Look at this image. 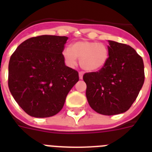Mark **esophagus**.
Returning a JSON list of instances; mask_svg holds the SVG:
<instances>
[{"label":"esophagus","instance_id":"34e87169","mask_svg":"<svg viewBox=\"0 0 152 152\" xmlns=\"http://www.w3.org/2000/svg\"><path fill=\"white\" fill-rule=\"evenodd\" d=\"M83 75H84V72H79V78L82 79Z\"/></svg>","mask_w":152,"mask_h":152}]
</instances>
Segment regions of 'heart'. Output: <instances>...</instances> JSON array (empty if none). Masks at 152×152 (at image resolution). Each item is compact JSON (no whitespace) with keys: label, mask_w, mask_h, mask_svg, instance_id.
<instances>
[{"label":"heart","mask_w":152,"mask_h":152,"mask_svg":"<svg viewBox=\"0 0 152 152\" xmlns=\"http://www.w3.org/2000/svg\"><path fill=\"white\" fill-rule=\"evenodd\" d=\"M109 49L102 42L91 41H78L73 43L71 48L63 50V57L67 65L75 67L77 58L80 66L88 72H96L102 69L108 61Z\"/></svg>","instance_id":"obj_1"}]
</instances>
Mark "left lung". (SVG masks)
<instances>
[{"mask_svg": "<svg viewBox=\"0 0 152 152\" xmlns=\"http://www.w3.org/2000/svg\"><path fill=\"white\" fill-rule=\"evenodd\" d=\"M108 61L102 69L85 73L86 96L91 108L106 116L131 107L145 80L142 57L129 45L109 40Z\"/></svg>", "mask_w": 152, "mask_h": 152, "instance_id": "left-lung-1", "label": "left lung"}]
</instances>
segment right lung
<instances>
[{
    "label": "right lung",
    "instance_id": "add662e5",
    "mask_svg": "<svg viewBox=\"0 0 152 152\" xmlns=\"http://www.w3.org/2000/svg\"><path fill=\"white\" fill-rule=\"evenodd\" d=\"M68 39L50 35L32 37L10 57L8 87L29 116L45 118L57 114L78 81V72L64 64L62 52Z\"/></svg>",
    "mask_w": 152,
    "mask_h": 152
}]
</instances>
